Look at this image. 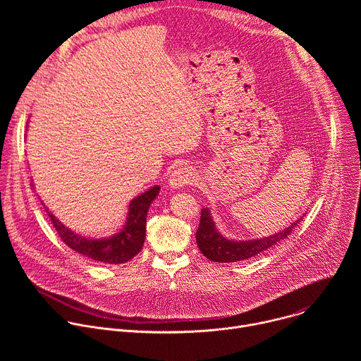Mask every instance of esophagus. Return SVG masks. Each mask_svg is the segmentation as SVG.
Wrapping results in <instances>:
<instances>
[{
	"label": "esophagus",
	"mask_w": 361,
	"mask_h": 361,
	"mask_svg": "<svg viewBox=\"0 0 361 361\" xmlns=\"http://www.w3.org/2000/svg\"><path fill=\"white\" fill-rule=\"evenodd\" d=\"M195 180V174H194V170L188 166H183V167H178L176 169L170 178H169V185L170 188L176 190V188H181L184 185H188V184H192V181Z\"/></svg>",
	"instance_id": "esophagus-1"
}]
</instances>
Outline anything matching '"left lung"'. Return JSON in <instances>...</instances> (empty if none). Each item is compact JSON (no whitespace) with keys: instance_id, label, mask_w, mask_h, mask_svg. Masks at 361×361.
<instances>
[{"instance_id":"1","label":"left lung","mask_w":361,"mask_h":361,"mask_svg":"<svg viewBox=\"0 0 361 361\" xmlns=\"http://www.w3.org/2000/svg\"><path fill=\"white\" fill-rule=\"evenodd\" d=\"M301 219L302 217L297 219L284 230H280L269 237L257 240H230L220 234L217 230L210 209H202L195 240L201 254L207 257L209 260L217 263H234L251 259V257L263 252L264 250L287 238V235L293 231Z\"/></svg>"}]
</instances>
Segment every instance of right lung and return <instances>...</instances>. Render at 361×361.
<instances>
[{"instance_id":"add662e5","label":"right lung","mask_w":361,"mask_h":361,"mask_svg":"<svg viewBox=\"0 0 361 361\" xmlns=\"http://www.w3.org/2000/svg\"><path fill=\"white\" fill-rule=\"evenodd\" d=\"M159 192L160 187L152 185L133 198L128 204L127 220L123 228L116 234L104 238L84 237L66 227L47 207L45 212L48 213L51 223L56 227L61 240L71 250L95 262L106 264H121L130 262L135 254L141 251L145 238L147 213L151 202L157 198Z\"/></svg>"}]
</instances>
